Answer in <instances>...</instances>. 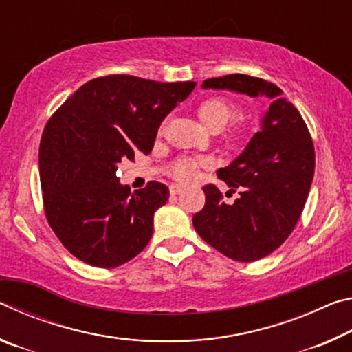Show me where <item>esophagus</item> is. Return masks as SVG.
<instances>
[{"label":"esophagus","instance_id":"1","mask_svg":"<svg viewBox=\"0 0 352 352\" xmlns=\"http://www.w3.org/2000/svg\"><path fill=\"white\" fill-rule=\"evenodd\" d=\"M182 189H183V186H180V184H170L169 192H170V195H177L182 192Z\"/></svg>","mask_w":352,"mask_h":352}]
</instances>
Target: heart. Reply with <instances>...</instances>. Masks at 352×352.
Returning a JSON list of instances; mask_svg holds the SVG:
<instances>
[{
    "instance_id": "obj_1",
    "label": "heart",
    "mask_w": 352,
    "mask_h": 352,
    "mask_svg": "<svg viewBox=\"0 0 352 352\" xmlns=\"http://www.w3.org/2000/svg\"><path fill=\"white\" fill-rule=\"evenodd\" d=\"M197 119L201 126L212 133H217L222 130L231 118L236 115V105L231 102L230 99L222 96H211L199 104L197 110ZM247 124L237 122L236 126L230 130L231 140H242L247 135ZM200 164H205L204 162H192V160H180L174 166V174L180 180H189L192 178L195 168Z\"/></svg>"
}]
</instances>
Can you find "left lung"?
Returning <instances> with one entry per match:
<instances>
[{"label":"left lung","mask_w":352,"mask_h":352,"mask_svg":"<svg viewBox=\"0 0 352 352\" xmlns=\"http://www.w3.org/2000/svg\"><path fill=\"white\" fill-rule=\"evenodd\" d=\"M201 88L272 100L259 132L239 157L217 170L239 197L225 204L222 192L208 184L204 210L192 217L199 236L217 252L239 262L258 261L287 239L305 208L315 169L311 133L300 111L272 82L230 74L206 79Z\"/></svg>","instance_id":"left-lung-1"}]
</instances>
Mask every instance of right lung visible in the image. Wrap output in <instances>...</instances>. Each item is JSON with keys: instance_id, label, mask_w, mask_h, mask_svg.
I'll list each match as a JSON object with an SVG mask.
<instances>
[{"instance_id": "1", "label": "right lung", "mask_w": 352, "mask_h": 352, "mask_svg": "<svg viewBox=\"0 0 352 352\" xmlns=\"http://www.w3.org/2000/svg\"><path fill=\"white\" fill-rule=\"evenodd\" d=\"M195 82L107 76L83 83L47 121L38 166L46 219L71 254L115 269L141 253L153 234V214L169 199L151 182L130 192L118 164L151 153L160 124Z\"/></svg>"}]
</instances>
